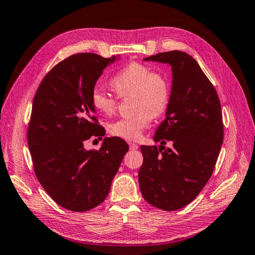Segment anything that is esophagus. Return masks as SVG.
<instances>
[{"label": "esophagus", "mask_w": 255, "mask_h": 255, "mask_svg": "<svg viewBox=\"0 0 255 255\" xmlns=\"http://www.w3.org/2000/svg\"><path fill=\"white\" fill-rule=\"evenodd\" d=\"M128 144H129V148H130V150H137L139 148V145L134 142H128Z\"/></svg>", "instance_id": "34e87169"}]
</instances>
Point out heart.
<instances>
[{"label":"heart","instance_id":"1","mask_svg":"<svg viewBox=\"0 0 255 255\" xmlns=\"http://www.w3.org/2000/svg\"><path fill=\"white\" fill-rule=\"evenodd\" d=\"M117 96L96 85L90 93L91 105L96 112L110 116L116 111L118 97L133 96V108L137 113L131 117L119 118L108 126L115 137L137 140L150 126L154 116L163 114L171 100V85L164 74L153 71L143 63L131 61L125 66L111 81Z\"/></svg>","mask_w":255,"mask_h":255}]
</instances>
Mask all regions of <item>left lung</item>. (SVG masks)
Wrapping results in <instances>:
<instances>
[{
  "label": "left lung",
  "instance_id": "left-lung-1",
  "mask_svg": "<svg viewBox=\"0 0 255 255\" xmlns=\"http://www.w3.org/2000/svg\"><path fill=\"white\" fill-rule=\"evenodd\" d=\"M144 60L172 67L170 104L153 139L173 145L140 147L139 186L150 205L173 211L196 198L213 174L224 140L223 114L214 85L188 53L172 50Z\"/></svg>",
  "mask_w": 255,
  "mask_h": 255
}]
</instances>
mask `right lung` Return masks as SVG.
<instances>
[{"label":"right lung","instance_id":"right-lung-1","mask_svg":"<svg viewBox=\"0 0 255 255\" xmlns=\"http://www.w3.org/2000/svg\"><path fill=\"white\" fill-rule=\"evenodd\" d=\"M114 60L91 52L70 56L45 75L32 101L27 142L34 172L68 210L86 211L104 202L129 149L119 137L105 138L99 150L84 149L90 139L105 136L90 93Z\"/></svg>","mask_w":255,"mask_h":255}]
</instances>
